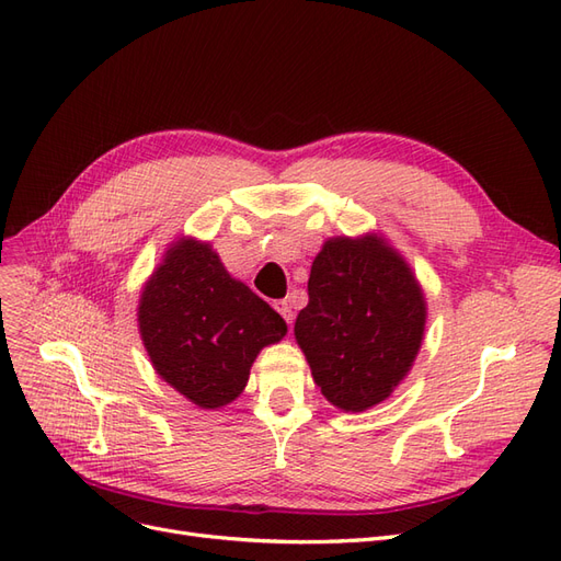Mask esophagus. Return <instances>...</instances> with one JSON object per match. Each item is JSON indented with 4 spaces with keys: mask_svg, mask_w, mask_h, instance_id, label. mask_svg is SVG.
Instances as JSON below:
<instances>
[{
    "mask_svg": "<svg viewBox=\"0 0 561 561\" xmlns=\"http://www.w3.org/2000/svg\"><path fill=\"white\" fill-rule=\"evenodd\" d=\"M276 311L285 318V322L287 325L293 328V320H295V311H293V304L287 301V299H283V301H276Z\"/></svg>",
    "mask_w": 561,
    "mask_h": 561,
    "instance_id": "1",
    "label": "esophagus"
}]
</instances>
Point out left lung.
<instances>
[{"label":"left lung","mask_w":561,"mask_h":561,"mask_svg":"<svg viewBox=\"0 0 561 561\" xmlns=\"http://www.w3.org/2000/svg\"><path fill=\"white\" fill-rule=\"evenodd\" d=\"M426 299L402 254L381 236H336L316 254L295 339L320 393L344 412L383 402L412 369Z\"/></svg>","instance_id":"1"}]
</instances>
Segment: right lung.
<instances>
[{"label":"right lung","instance_id":"obj_1","mask_svg":"<svg viewBox=\"0 0 561 561\" xmlns=\"http://www.w3.org/2000/svg\"><path fill=\"white\" fill-rule=\"evenodd\" d=\"M138 325L157 375L186 400L217 410L243 393L257 353L285 320L229 276L210 243L180 239L142 287Z\"/></svg>","mask_w":561,"mask_h":561}]
</instances>
